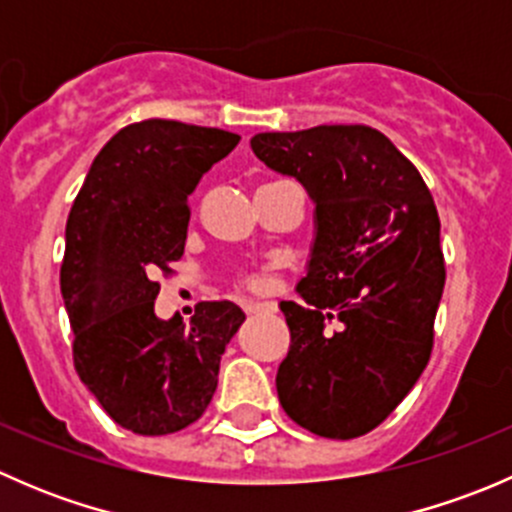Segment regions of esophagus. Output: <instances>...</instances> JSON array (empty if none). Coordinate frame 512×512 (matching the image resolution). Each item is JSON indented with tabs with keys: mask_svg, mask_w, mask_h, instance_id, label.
Segmentation results:
<instances>
[{
	"mask_svg": "<svg viewBox=\"0 0 512 512\" xmlns=\"http://www.w3.org/2000/svg\"><path fill=\"white\" fill-rule=\"evenodd\" d=\"M245 314H272L275 312V304H262V302H247L242 304Z\"/></svg>",
	"mask_w": 512,
	"mask_h": 512,
	"instance_id": "34e87169",
	"label": "esophagus"
}]
</instances>
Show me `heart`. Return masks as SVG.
Masks as SVG:
<instances>
[{"label":"heart","instance_id":"b5f03b06","mask_svg":"<svg viewBox=\"0 0 512 512\" xmlns=\"http://www.w3.org/2000/svg\"><path fill=\"white\" fill-rule=\"evenodd\" d=\"M237 285H240L242 289H247V292L262 294V292H272V289H275L277 277L270 267H265V270H250V272H245V275H240Z\"/></svg>","mask_w":512,"mask_h":512}]
</instances>
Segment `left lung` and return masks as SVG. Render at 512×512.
<instances>
[{
	"label": "left lung",
	"mask_w": 512,
	"mask_h": 512,
	"mask_svg": "<svg viewBox=\"0 0 512 512\" xmlns=\"http://www.w3.org/2000/svg\"><path fill=\"white\" fill-rule=\"evenodd\" d=\"M250 143L317 203V242L297 285L304 304H280L289 327L280 404L317 436H364L431 359L446 285L433 195L416 165L369 126L257 133Z\"/></svg>",
	"instance_id": "1"
}]
</instances>
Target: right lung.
Returning <instances> with one entry per match:
<instances>
[{
	"label": "right lung",
	"instance_id": "1",
	"mask_svg": "<svg viewBox=\"0 0 512 512\" xmlns=\"http://www.w3.org/2000/svg\"><path fill=\"white\" fill-rule=\"evenodd\" d=\"M237 143L220 128L131 123L101 148L66 220L61 294L76 374L141 436L183 431L205 414L225 344L245 322L232 302H200L188 324L153 312L158 275L183 257L188 198Z\"/></svg>",
	"mask_w": 512,
	"mask_h": 512
}]
</instances>
